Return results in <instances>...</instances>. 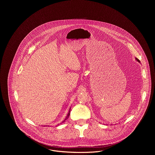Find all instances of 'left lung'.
Wrapping results in <instances>:
<instances>
[{
	"label": "left lung",
	"mask_w": 155,
	"mask_h": 155,
	"mask_svg": "<svg viewBox=\"0 0 155 155\" xmlns=\"http://www.w3.org/2000/svg\"><path fill=\"white\" fill-rule=\"evenodd\" d=\"M135 60H137V61H138V62H139V63H140V60H138V59H137V58H135Z\"/></svg>",
	"instance_id": "obj_1"
}]
</instances>
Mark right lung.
Listing matches in <instances>:
<instances>
[{"instance_id":"right-lung-1","label":"right lung","mask_w":155,"mask_h":155,"mask_svg":"<svg viewBox=\"0 0 155 155\" xmlns=\"http://www.w3.org/2000/svg\"><path fill=\"white\" fill-rule=\"evenodd\" d=\"M71 109V108H70ZM70 110L68 111V114H67V115L66 117V119L63 121V123L64 122H65L66 121V120H67L68 117H69V116H70Z\"/></svg>"}]
</instances>
